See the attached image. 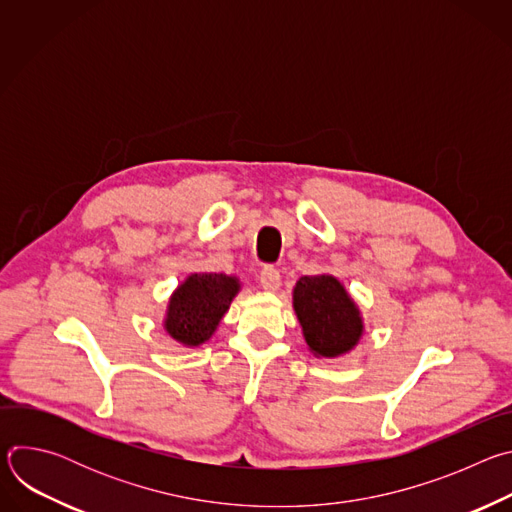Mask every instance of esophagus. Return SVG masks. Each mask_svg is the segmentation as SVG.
I'll return each instance as SVG.
<instances>
[{"instance_id": "obj_1", "label": "esophagus", "mask_w": 512, "mask_h": 512, "mask_svg": "<svg viewBox=\"0 0 512 512\" xmlns=\"http://www.w3.org/2000/svg\"><path fill=\"white\" fill-rule=\"evenodd\" d=\"M259 281H261V287L267 289V291H275L279 287V281H281V275H279V269H275L273 265H265L259 273Z\"/></svg>"}]
</instances>
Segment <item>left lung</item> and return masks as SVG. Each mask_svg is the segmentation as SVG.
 I'll return each instance as SVG.
<instances>
[{
  "label": "left lung",
  "instance_id": "1",
  "mask_svg": "<svg viewBox=\"0 0 512 512\" xmlns=\"http://www.w3.org/2000/svg\"><path fill=\"white\" fill-rule=\"evenodd\" d=\"M294 308L308 346L318 356L348 352L362 334L358 310L332 275H306L296 283Z\"/></svg>",
  "mask_w": 512,
  "mask_h": 512
}]
</instances>
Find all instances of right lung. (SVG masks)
I'll return each instance as SVG.
<instances>
[{
  "mask_svg": "<svg viewBox=\"0 0 512 512\" xmlns=\"http://www.w3.org/2000/svg\"><path fill=\"white\" fill-rule=\"evenodd\" d=\"M239 291V281L223 273L190 275L170 300L166 330L186 346L208 340Z\"/></svg>",
  "mask_w": 512,
  "mask_h": 512,
  "instance_id": "add662e5",
  "label": "right lung"
}]
</instances>
